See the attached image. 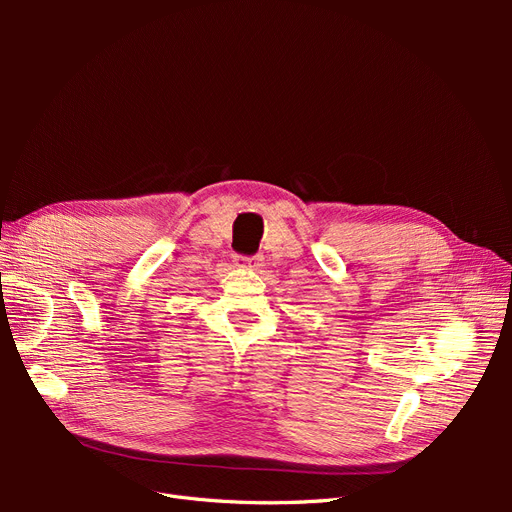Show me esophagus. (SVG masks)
Masks as SVG:
<instances>
[{
	"mask_svg": "<svg viewBox=\"0 0 512 512\" xmlns=\"http://www.w3.org/2000/svg\"><path fill=\"white\" fill-rule=\"evenodd\" d=\"M237 265L241 267H260V256H237Z\"/></svg>",
	"mask_w": 512,
	"mask_h": 512,
	"instance_id": "obj_1",
	"label": "esophagus"
}]
</instances>
